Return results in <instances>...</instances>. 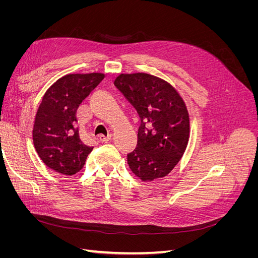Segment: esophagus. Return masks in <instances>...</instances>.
Returning <instances> with one entry per match:
<instances>
[{
    "instance_id": "obj_1",
    "label": "esophagus",
    "mask_w": 258,
    "mask_h": 258,
    "mask_svg": "<svg viewBox=\"0 0 258 258\" xmlns=\"http://www.w3.org/2000/svg\"><path fill=\"white\" fill-rule=\"evenodd\" d=\"M111 139H112V136H111V135H107V136L100 135V136H99V140H100V141H101V142H104V143L110 141Z\"/></svg>"
}]
</instances>
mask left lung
<instances>
[{"label":"left lung","mask_w":258,"mask_h":258,"mask_svg":"<svg viewBox=\"0 0 258 258\" xmlns=\"http://www.w3.org/2000/svg\"><path fill=\"white\" fill-rule=\"evenodd\" d=\"M114 85L140 119L138 144L128 165L142 181L166 176L182 158L189 139V116L173 86L146 73L119 74Z\"/></svg>","instance_id":"1"}]
</instances>
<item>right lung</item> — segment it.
<instances>
[{
    "label": "right lung",
    "instance_id": "obj_1",
    "mask_svg": "<svg viewBox=\"0 0 258 258\" xmlns=\"http://www.w3.org/2000/svg\"><path fill=\"white\" fill-rule=\"evenodd\" d=\"M103 79L102 73L68 74L43 96L34 119L33 143L43 162L56 172H79L92 151L80 138L76 111Z\"/></svg>",
    "mask_w": 258,
    "mask_h": 258
}]
</instances>
